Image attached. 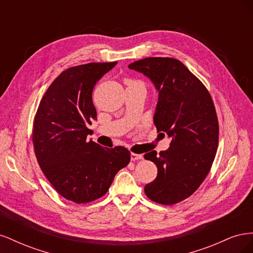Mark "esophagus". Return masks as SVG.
Returning <instances> with one entry per match:
<instances>
[{"label": "esophagus", "mask_w": 253, "mask_h": 253, "mask_svg": "<svg viewBox=\"0 0 253 253\" xmlns=\"http://www.w3.org/2000/svg\"><path fill=\"white\" fill-rule=\"evenodd\" d=\"M143 156L141 154H136V153H131V160L135 162V160H139L142 159Z\"/></svg>", "instance_id": "34e87169"}]
</instances>
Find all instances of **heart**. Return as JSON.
Instances as JSON below:
<instances>
[{
  "mask_svg": "<svg viewBox=\"0 0 253 253\" xmlns=\"http://www.w3.org/2000/svg\"><path fill=\"white\" fill-rule=\"evenodd\" d=\"M127 84L128 85H139L141 87H143V84L141 82H138V81H133V80H128L127 81Z\"/></svg>",
  "mask_w": 253,
  "mask_h": 253,
  "instance_id": "heart-1",
  "label": "heart"
}]
</instances>
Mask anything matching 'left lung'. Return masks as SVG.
Returning <instances> with one entry per match:
<instances>
[{"label": "left lung", "instance_id": "obj_1", "mask_svg": "<svg viewBox=\"0 0 253 253\" xmlns=\"http://www.w3.org/2000/svg\"><path fill=\"white\" fill-rule=\"evenodd\" d=\"M154 84L157 132L171 138L167 151L144 158L157 167V177L144 187L151 201L177 204L192 195L208 175L218 144V121L208 89L173 58L151 57L128 65ZM165 135V134H164Z\"/></svg>", "mask_w": 253, "mask_h": 253}]
</instances>
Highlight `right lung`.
Returning a JSON list of instances; mask_svg holds the SVG:
<instances>
[{"instance_id":"1","label":"right lung","mask_w":253,"mask_h":253,"mask_svg":"<svg viewBox=\"0 0 253 253\" xmlns=\"http://www.w3.org/2000/svg\"><path fill=\"white\" fill-rule=\"evenodd\" d=\"M117 62L87 63L61 73L38 108L33 142L41 170L57 192L77 204L103 196L131 153L87 140L97 112L91 100L96 82Z\"/></svg>"}]
</instances>
